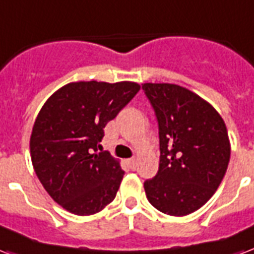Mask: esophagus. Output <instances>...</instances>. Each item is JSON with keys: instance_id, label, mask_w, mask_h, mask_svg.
Instances as JSON below:
<instances>
[{"instance_id": "obj_1", "label": "esophagus", "mask_w": 254, "mask_h": 254, "mask_svg": "<svg viewBox=\"0 0 254 254\" xmlns=\"http://www.w3.org/2000/svg\"><path fill=\"white\" fill-rule=\"evenodd\" d=\"M127 164H129V166H130L131 169H135V168H137V160H135V158L127 160Z\"/></svg>"}]
</instances>
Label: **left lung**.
Here are the masks:
<instances>
[{"mask_svg": "<svg viewBox=\"0 0 254 254\" xmlns=\"http://www.w3.org/2000/svg\"><path fill=\"white\" fill-rule=\"evenodd\" d=\"M158 123L160 166L144 183L149 202L169 216L196 212L220 187L230 158L225 123L198 94L174 84H142Z\"/></svg>", "mask_w": 254, "mask_h": 254, "instance_id": "1", "label": "left lung"}]
</instances>
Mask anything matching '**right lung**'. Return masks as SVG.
Listing matches in <instances>:
<instances>
[{"label": "right lung", "mask_w": 254, "mask_h": 254, "mask_svg": "<svg viewBox=\"0 0 254 254\" xmlns=\"http://www.w3.org/2000/svg\"><path fill=\"white\" fill-rule=\"evenodd\" d=\"M140 90L130 81H80L46 100L30 135L37 177L57 204L77 216L101 212L117 194L124 170L101 148L104 127Z\"/></svg>", "instance_id": "1"}]
</instances>
